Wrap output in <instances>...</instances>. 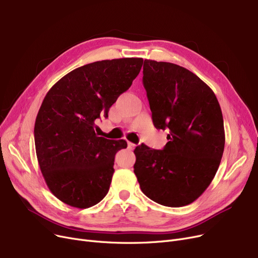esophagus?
I'll use <instances>...</instances> for the list:
<instances>
[{
  "label": "esophagus",
  "instance_id": "esophagus-1",
  "mask_svg": "<svg viewBox=\"0 0 258 258\" xmlns=\"http://www.w3.org/2000/svg\"><path fill=\"white\" fill-rule=\"evenodd\" d=\"M135 147H136V144L135 143H133V142H127V148L130 149V150H134L135 149Z\"/></svg>",
  "mask_w": 258,
  "mask_h": 258
}]
</instances>
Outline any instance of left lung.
Segmentation results:
<instances>
[{"label": "left lung", "mask_w": 258, "mask_h": 258, "mask_svg": "<svg viewBox=\"0 0 258 258\" xmlns=\"http://www.w3.org/2000/svg\"><path fill=\"white\" fill-rule=\"evenodd\" d=\"M143 85L156 128L169 130L163 150L141 144L134 173L141 191L165 207L192 204L212 182L225 149L218 100L195 74L169 62L144 60Z\"/></svg>", "instance_id": "1"}]
</instances>
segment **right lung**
I'll return each mask as SVG.
<instances>
[{
    "label": "right lung",
    "mask_w": 258,
    "mask_h": 258,
    "mask_svg": "<svg viewBox=\"0 0 258 258\" xmlns=\"http://www.w3.org/2000/svg\"><path fill=\"white\" fill-rule=\"evenodd\" d=\"M142 63V58H122L83 65L61 78L44 98L35 123L36 153L44 180L62 203L87 209L107 194L115 155L127 143L99 137L96 120L107 117Z\"/></svg>",
    "instance_id": "1"
}]
</instances>
